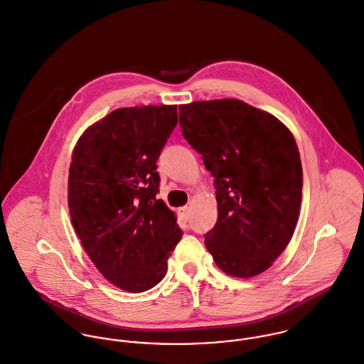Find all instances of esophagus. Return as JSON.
<instances>
[{"mask_svg":"<svg viewBox=\"0 0 364 364\" xmlns=\"http://www.w3.org/2000/svg\"><path fill=\"white\" fill-rule=\"evenodd\" d=\"M179 213H181V215H182V218L183 220H189V217H191V208L189 207H182L181 210H179Z\"/></svg>","mask_w":364,"mask_h":364,"instance_id":"obj_1","label":"esophagus"}]
</instances>
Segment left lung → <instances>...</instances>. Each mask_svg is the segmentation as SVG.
I'll return each mask as SVG.
<instances>
[{
  "mask_svg": "<svg viewBox=\"0 0 364 364\" xmlns=\"http://www.w3.org/2000/svg\"><path fill=\"white\" fill-rule=\"evenodd\" d=\"M189 144L215 178L218 220L205 247L220 269L252 278L285 250L298 224L303 173L292 132L242 100L179 105Z\"/></svg>",
  "mask_w": 364,
  "mask_h": 364,
  "instance_id": "left-lung-1",
  "label": "left lung"
}]
</instances>
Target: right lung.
<instances>
[{
  "label": "right lung",
  "mask_w": 364,
  "mask_h": 364,
  "mask_svg": "<svg viewBox=\"0 0 364 364\" xmlns=\"http://www.w3.org/2000/svg\"><path fill=\"white\" fill-rule=\"evenodd\" d=\"M176 124V105L118 108L82 133L72 151L70 223L101 275L127 292L156 287L182 237L175 213L156 198V163Z\"/></svg>",
  "instance_id": "obj_1"
}]
</instances>
